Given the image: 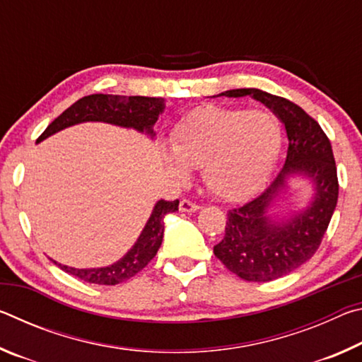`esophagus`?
Wrapping results in <instances>:
<instances>
[{
	"label": "esophagus",
	"instance_id": "1",
	"mask_svg": "<svg viewBox=\"0 0 362 362\" xmlns=\"http://www.w3.org/2000/svg\"><path fill=\"white\" fill-rule=\"evenodd\" d=\"M179 209H180V212H196L199 209V206L192 203V201H188V199H182L179 204Z\"/></svg>",
	"mask_w": 362,
	"mask_h": 362
}]
</instances>
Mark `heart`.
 Masks as SVG:
<instances>
[{
  "label": "heart",
  "mask_w": 362,
  "mask_h": 362,
  "mask_svg": "<svg viewBox=\"0 0 362 362\" xmlns=\"http://www.w3.org/2000/svg\"><path fill=\"white\" fill-rule=\"evenodd\" d=\"M279 144V126L269 113L207 105L177 122L173 150L164 148L163 159L179 182L188 179V168H201L212 194L243 201L263 185Z\"/></svg>",
  "instance_id": "heart-1"
}]
</instances>
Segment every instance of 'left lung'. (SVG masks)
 <instances>
[{
	"label": "left lung",
	"instance_id": "obj_1",
	"mask_svg": "<svg viewBox=\"0 0 362 362\" xmlns=\"http://www.w3.org/2000/svg\"><path fill=\"white\" fill-rule=\"evenodd\" d=\"M260 102L283 122L287 156L283 169L265 192L250 203L228 212L225 236L214 254L244 281L267 283L286 276L320 247L339 198V180L332 146L321 126L296 103L260 89H231L218 94ZM291 178L306 180L312 198L303 210L279 218L271 207L288 187Z\"/></svg>",
	"mask_w": 362,
	"mask_h": 362
}]
</instances>
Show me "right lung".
<instances>
[{
	"label": "right lung",
	"mask_w": 362,
	"mask_h": 362,
	"mask_svg": "<svg viewBox=\"0 0 362 362\" xmlns=\"http://www.w3.org/2000/svg\"><path fill=\"white\" fill-rule=\"evenodd\" d=\"M164 108H166V100L163 97L93 94L79 99L71 107L66 108L62 115L57 116L38 137L36 144L66 129V127L90 121L108 122V124L134 129L140 134H145L150 139H155L156 132L153 131V126L156 124L159 115H163ZM175 211H179V199L156 201L134 246L119 260H116L108 267L73 268L62 265V263L52 259L51 260L62 268L64 272L86 281V283L100 286H115L124 283V281L136 276L140 269L148 265V262L156 255L163 243L164 217Z\"/></svg>",
	"instance_id": "obj_1"
}]
</instances>
